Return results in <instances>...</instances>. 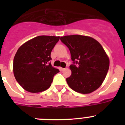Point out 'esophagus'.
I'll list each match as a JSON object with an SVG mask.
<instances>
[{
	"instance_id": "34e87169",
	"label": "esophagus",
	"mask_w": 125,
	"mask_h": 125,
	"mask_svg": "<svg viewBox=\"0 0 125 125\" xmlns=\"http://www.w3.org/2000/svg\"><path fill=\"white\" fill-rule=\"evenodd\" d=\"M65 69H66V68H61V71H64Z\"/></svg>"
}]
</instances>
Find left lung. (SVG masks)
Segmentation results:
<instances>
[{"mask_svg":"<svg viewBox=\"0 0 125 125\" xmlns=\"http://www.w3.org/2000/svg\"><path fill=\"white\" fill-rule=\"evenodd\" d=\"M69 48L73 64L72 74L66 78L72 89L82 94L91 93L103 83L110 66V60L101 45L94 39L80 35L61 37Z\"/></svg>","mask_w":125,"mask_h":125,"instance_id":"8db88e82","label":"left lung"}]
</instances>
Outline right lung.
Masks as SVG:
<instances>
[{"label":"right lung","mask_w":125,"mask_h":125,"mask_svg":"<svg viewBox=\"0 0 125 125\" xmlns=\"http://www.w3.org/2000/svg\"><path fill=\"white\" fill-rule=\"evenodd\" d=\"M59 37L40 36L25 42L17 50L13 62L15 78L25 90L39 93L47 89L59 72L51 64V53Z\"/></svg>","instance_id":"1"}]
</instances>
